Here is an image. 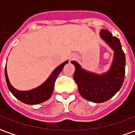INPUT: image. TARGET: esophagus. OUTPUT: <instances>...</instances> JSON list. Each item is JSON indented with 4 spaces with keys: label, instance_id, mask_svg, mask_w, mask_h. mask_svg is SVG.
<instances>
[{
    "label": "esophagus",
    "instance_id": "esophagus-1",
    "mask_svg": "<svg viewBox=\"0 0 135 135\" xmlns=\"http://www.w3.org/2000/svg\"><path fill=\"white\" fill-rule=\"evenodd\" d=\"M76 58V56L75 55V54H71V55L69 56L70 60H73V59H74Z\"/></svg>",
    "mask_w": 135,
    "mask_h": 135
}]
</instances>
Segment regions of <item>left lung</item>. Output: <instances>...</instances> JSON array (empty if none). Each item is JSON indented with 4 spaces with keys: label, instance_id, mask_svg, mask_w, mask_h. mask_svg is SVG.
<instances>
[{
    "label": "left lung",
    "instance_id": "left-lung-1",
    "mask_svg": "<svg viewBox=\"0 0 135 135\" xmlns=\"http://www.w3.org/2000/svg\"><path fill=\"white\" fill-rule=\"evenodd\" d=\"M100 37L114 51L112 65L107 72L97 74L83 69L76 61L71 62L75 66L73 79L80 95L94 103H102L113 97L122 87L125 76L126 57L119 39L107 29H101Z\"/></svg>",
    "mask_w": 135,
    "mask_h": 135
}]
</instances>
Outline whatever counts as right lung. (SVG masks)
<instances>
[{"label": "right lung", "instance_id": "1", "mask_svg": "<svg viewBox=\"0 0 135 135\" xmlns=\"http://www.w3.org/2000/svg\"><path fill=\"white\" fill-rule=\"evenodd\" d=\"M68 61H65V62L62 63L60 65H59L56 68H55V70L50 75V76L48 77L47 80L44 83L42 84L40 86L30 90L26 91L18 90L10 84L9 78H8L7 71H6V66L5 76L8 88L15 97L26 104H37L45 102V101L48 100L51 96L54 89L56 79L59 75L60 72L62 70L64 66L66 64H68Z\"/></svg>", "mask_w": 135, "mask_h": 135}]
</instances>
